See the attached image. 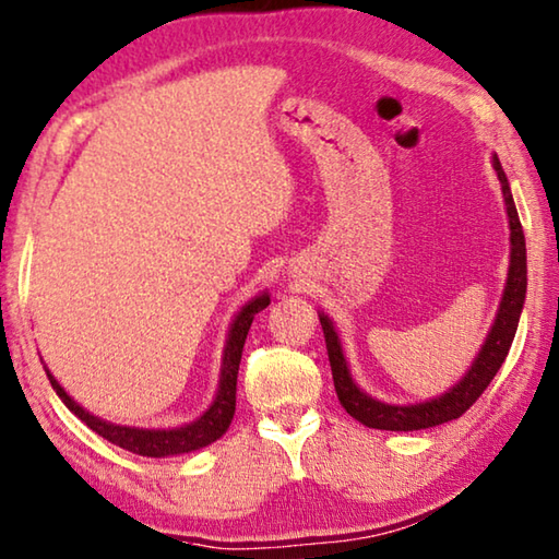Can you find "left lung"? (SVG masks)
Segmentation results:
<instances>
[{
    "label": "left lung",
    "instance_id": "8db88e82",
    "mask_svg": "<svg viewBox=\"0 0 559 559\" xmlns=\"http://www.w3.org/2000/svg\"><path fill=\"white\" fill-rule=\"evenodd\" d=\"M493 169L501 181L508 223H511V267H508V282L501 299V309L491 326L481 354L474 360V366L468 368V373L459 380V383L444 393L442 397L429 400V403L419 405H385L378 403L370 395L360 390L354 378L348 373L344 350H341V341L336 336V329L331 324L329 317L321 314V329H324L326 350H329V364L331 376H334L336 395L350 417H356L358 423L373 429H388V432H413V429H427L444 425L449 419L462 417L468 407H472L484 390L491 385L498 368L503 366V360L511 350V344L515 338L518 321H521L523 301H525V287H527V264H525V235L521 218H518L511 186H508L506 171L498 156H493Z\"/></svg>",
    "mask_w": 559,
    "mask_h": 559
}]
</instances>
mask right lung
<instances>
[{"instance_id":"obj_1","label":"right lung","mask_w":559,"mask_h":559,"mask_svg":"<svg viewBox=\"0 0 559 559\" xmlns=\"http://www.w3.org/2000/svg\"><path fill=\"white\" fill-rule=\"evenodd\" d=\"M270 305L267 295L254 297L250 305H245L238 317H235L228 341H225V354H223V368H221V385H218V395H215L213 405L209 407V413L203 417L195 419L191 425L176 427V429H136V427H120V425H110L105 419H97L91 413L66 395V390L58 385V380L48 373V380L56 390V395L63 400L66 407L71 413L83 419V423L93 429L95 435H100L107 442H112L117 447L127 449V452L140 454V456H169V454H186L193 452V449H201L205 444H211L225 435V429L230 427V419L235 415V385H238V368H240V358H242V346L245 338H248L250 324L258 311Z\"/></svg>"}]
</instances>
